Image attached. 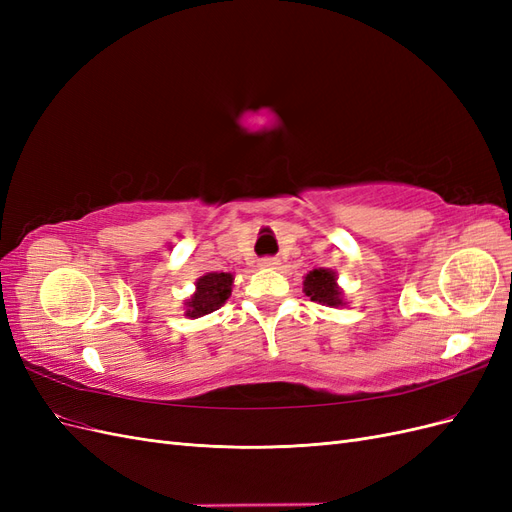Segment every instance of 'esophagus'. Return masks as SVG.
<instances>
[{
  "label": "esophagus",
  "mask_w": 512,
  "mask_h": 512,
  "mask_svg": "<svg viewBox=\"0 0 512 512\" xmlns=\"http://www.w3.org/2000/svg\"><path fill=\"white\" fill-rule=\"evenodd\" d=\"M258 265H260L262 269H275L277 265H280V260H277V258H262V260L258 262Z\"/></svg>",
  "instance_id": "esophagus-1"
}]
</instances>
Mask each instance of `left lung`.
I'll list each match as a JSON object with an SVG mask.
<instances>
[{"mask_svg": "<svg viewBox=\"0 0 512 512\" xmlns=\"http://www.w3.org/2000/svg\"><path fill=\"white\" fill-rule=\"evenodd\" d=\"M303 292L309 299L327 307H346L344 290L337 284L333 269H312L303 277Z\"/></svg>", "mask_w": 512, "mask_h": 512, "instance_id": "8db88e82", "label": "left lung"}]
</instances>
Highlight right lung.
<instances>
[{"mask_svg": "<svg viewBox=\"0 0 512 512\" xmlns=\"http://www.w3.org/2000/svg\"><path fill=\"white\" fill-rule=\"evenodd\" d=\"M232 284H235V275L232 273H220V271H211L200 275L196 280V290L192 297L185 299L183 307L188 318H203L215 309H220L232 292Z\"/></svg>", "mask_w": 512, "mask_h": 512, "instance_id": "obj_1", "label": "right lung"}]
</instances>
